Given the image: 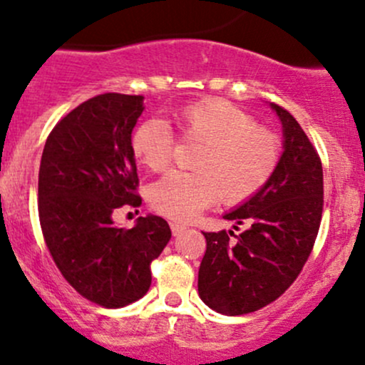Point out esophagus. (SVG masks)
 Listing matches in <instances>:
<instances>
[{
    "label": "esophagus",
    "mask_w": 365,
    "mask_h": 365,
    "mask_svg": "<svg viewBox=\"0 0 365 365\" xmlns=\"http://www.w3.org/2000/svg\"><path fill=\"white\" fill-rule=\"evenodd\" d=\"M185 225H182V224H176V222H171V232H173V236H178V234H182L183 231H185Z\"/></svg>",
    "instance_id": "obj_1"
}]
</instances>
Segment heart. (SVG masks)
Listing matches in <instances>:
<instances>
[{"label":"heart","mask_w":365,"mask_h":365,"mask_svg":"<svg viewBox=\"0 0 365 365\" xmlns=\"http://www.w3.org/2000/svg\"><path fill=\"white\" fill-rule=\"evenodd\" d=\"M178 136L202 143L192 173L170 171L148 189V202L171 220L187 222L215 199L236 206L248 201L273 178L279 159V138L227 99L206 98L173 113ZM175 138L166 124L145 120L134 129L131 150L140 164L160 171L170 164Z\"/></svg>","instance_id":"b5f03b06"}]
</instances>
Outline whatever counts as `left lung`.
<instances>
[{"label":"left lung","instance_id":"1","mask_svg":"<svg viewBox=\"0 0 365 365\" xmlns=\"http://www.w3.org/2000/svg\"><path fill=\"white\" fill-rule=\"evenodd\" d=\"M282 120L283 153L259 194L225 213L243 232H202L206 253L197 290L217 313L247 314L276 301L295 282L313 250L324 210V171L299 122L271 103Z\"/></svg>","mask_w":365,"mask_h":365}]
</instances>
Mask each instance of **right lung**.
<instances>
[{
  "label": "right lung",
  "mask_w": 365,
  "mask_h": 365,
  "mask_svg": "<svg viewBox=\"0 0 365 365\" xmlns=\"http://www.w3.org/2000/svg\"><path fill=\"white\" fill-rule=\"evenodd\" d=\"M143 96L106 92L87 99L48 134L38 173L41 232L61 274L82 297L122 308L148 292L150 264L171 237L164 218L113 224L122 206L138 208L131 133Z\"/></svg>",
  "instance_id": "right-lung-1"
}]
</instances>
